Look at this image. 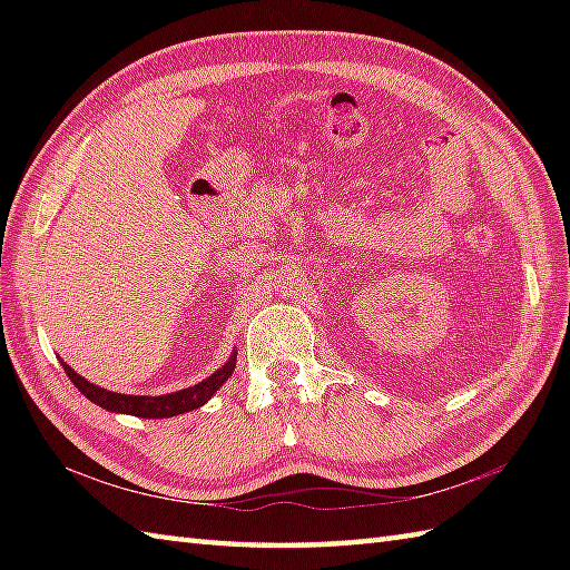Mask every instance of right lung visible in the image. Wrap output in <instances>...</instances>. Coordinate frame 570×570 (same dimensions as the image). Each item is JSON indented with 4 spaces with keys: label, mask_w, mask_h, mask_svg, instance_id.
Wrapping results in <instances>:
<instances>
[{
    "label": "right lung",
    "mask_w": 570,
    "mask_h": 570,
    "mask_svg": "<svg viewBox=\"0 0 570 570\" xmlns=\"http://www.w3.org/2000/svg\"><path fill=\"white\" fill-rule=\"evenodd\" d=\"M235 362L237 357L233 355L220 370L213 372L208 380L193 384L188 390L164 394V396H131V394L107 392L102 386H95L88 380H82L76 370L66 365V362H63V370L70 377V382L76 384L78 390L90 399V402H95L107 411H117V414H131L141 419H168V416L186 414V411L198 409L208 402V399L227 382L229 374L235 372Z\"/></svg>",
    "instance_id": "obj_1"
}]
</instances>
